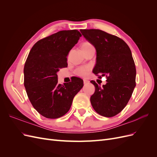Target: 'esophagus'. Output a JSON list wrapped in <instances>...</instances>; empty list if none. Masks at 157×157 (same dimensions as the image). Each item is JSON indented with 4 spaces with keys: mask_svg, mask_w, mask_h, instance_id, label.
Wrapping results in <instances>:
<instances>
[{
    "mask_svg": "<svg viewBox=\"0 0 157 157\" xmlns=\"http://www.w3.org/2000/svg\"><path fill=\"white\" fill-rule=\"evenodd\" d=\"M83 81H84V84H87V83L89 82V80H86V79H84Z\"/></svg>",
    "mask_w": 157,
    "mask_h": 157,
    "instance_id": "34e87169",
    "label": "esophagus"
}]
</instances>
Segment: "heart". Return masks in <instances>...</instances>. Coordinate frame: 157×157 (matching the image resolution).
<instances>
[{"instance_id":"obj_1","label":"heart","mask_w":157,"mask_h":157,"mask_svg":"<svg viewBox=\"0 0 157 157\" xmlns=\"http://www.w3.org/2000/svg\"><path fill=\"white\" fill-rule=\"evenodd\" d=\"M92 48H94V47L89 42H84L81 44V49L83 51V52H86ZM88 69L87 67H81L76 70V73L79 76H86L88 73Z\"/></svg>"}]
</instances>
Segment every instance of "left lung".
<instances>
[{
	"instance_id": "obj_1",
	"label": "left lung",
	"mask_w": 157,
	"mask_h": 157,
	"mask_svg": "<svg viewBox=\"0 0 157 157\" xmlns=\"http://www.w3.org/2000/svg\"><path fill=\"white\" fill-rule=\"evenodd\" d=\"M80 32L96 50L93 73L107 77V83L102 86L94 80L90 81L95 86L90 102L100 115L115 116L126 107L136 85V69L131 50L122 39L105 31L80 29Z\"/></svg>"
}]
</instances>
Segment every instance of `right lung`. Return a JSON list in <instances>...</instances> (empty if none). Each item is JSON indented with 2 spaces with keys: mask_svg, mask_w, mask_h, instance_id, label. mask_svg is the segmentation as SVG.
Wrapping results in <instances>:
<instances>
[{
  "mask_svg": "<svg viewBox=\"0 0 157 157\" xmlns=\"http://www.w3.org/2000/svg\"><path fill=\"white\" fill-rule=\"evenodd\" d=\"M81 36L78 30L60 31L36 42L28 55L24 86L33 107L46 118L65 115L83 87V80L78 77L58 84L57 75L59 69L67 67V56Z\"/></svg>",
  "mask_w": 157,
  "mask_h": 157,
  "instance_id": "add662e5",
  "label": "right lung"
}]
</instances>
